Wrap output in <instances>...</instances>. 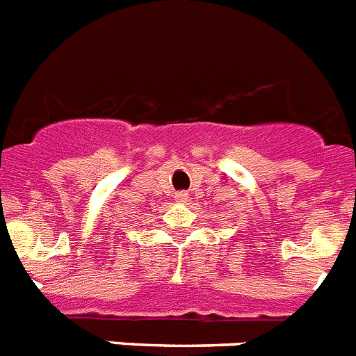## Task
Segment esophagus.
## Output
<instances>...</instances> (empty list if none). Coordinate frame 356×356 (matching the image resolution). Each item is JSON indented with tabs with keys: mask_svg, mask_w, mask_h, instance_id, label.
<instances>
[{
	"mask_svg": "<svg viewBox=\"0 0 356 356\" xmlns=\"http://www.w3.org/2000/svg\"><path fill=\"white\" fill-rule=\"evenodd\" d=\"M176 200L181 201V203H185V201H188V193H185V191H181V193H176Z\"/></svg>",
	"mask_w": 356,
	"mask_h": 356,
	"instance_id": "esophagus-1",
	"label": "esophagus"
}]
</instances>
